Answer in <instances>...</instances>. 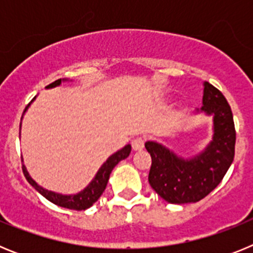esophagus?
<instances>
[{"instance_id":"obj_1","label":"esophagus","mask_w":253,"mask_h":253,"mask_svg":"<svg viewBox=\"0 0 253 253\" xmlns=\"http://www.w3.org/2000/svg\"><path fill=\"white\" fill-rule=\"evenodd\" d=\"M131 147H133L134 151H142L144 148V140L142 138H135L131 142Z\"/></svg>"}]
</instances>
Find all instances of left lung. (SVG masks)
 <instances>
[{"instance_id":"1","label":"left lung","mask_w":253,"mask_h":253,"mask_svg":"<svg viewBox=\"0 0 253 253\" xmlns=\"http://www.w3.org/2000/svg\"><path fill=\"white\" fill-rule=\"evenodd\" d=\"M196 113L213 116V139L204 151L182 158L157 142H147L152 157L148 181L167 203L187 204L204 199L220 184L234 158L236 129L231 106L223 93L204 82L203 106Z\"/></svg>"}]
</instances>
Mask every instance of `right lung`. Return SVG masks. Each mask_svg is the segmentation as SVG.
Listing matches in <instances>:
<instances>
[{"mask_svg":"<svg viewBox=\"0 0 253 253\" xmlns=\"http://www.w3.org/2000/svg\"><path fill=\"white\" fill-rule=\"evenodd\" d=\"M62 81H67V80H62V78H60V80H57V81H54L53 84H48L46 88H53V87L59 86V84H62ZM34 99L31 100V101H34ZM29 106H30V104L25 107L24 113H25L26 109H28ZM20 128H21V124H20ZM130 151L131 146L130 144H126L124 148H122L120 151L111 154L110 157L106 160V162L100 167V169L97 171V173H96V176L93 177V180L91 181L90 184L87 185V187H84L82 191H80L78 194H75V195H62V194L54 193V191H49V190L42 187L30 177L28 169H26V167L24 166V165H22V172H24L26 180L29 181V184L34 187L37 191H39L44 198L48 199L49 202L53 203V204L72 210H86L90 207H92L93 203L97 202V199L102 195L104 190L106 189L107 181H109V177H110V173L111 171H113V169L120 162V161L125 160V158L128 157Z\"/></svg>","mask_w":253,"mask_h":253,"instance_id":"1","label":"right lung"}]
</instances>
